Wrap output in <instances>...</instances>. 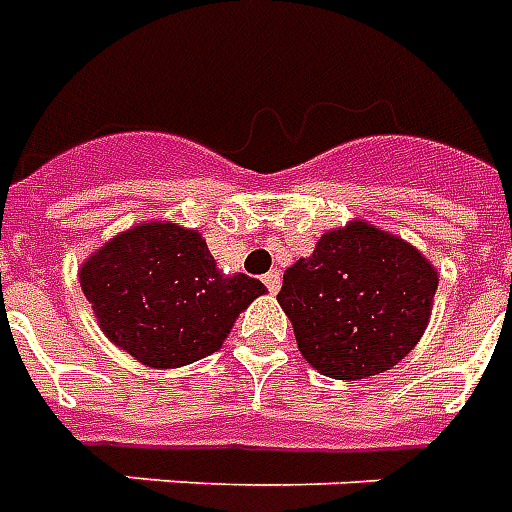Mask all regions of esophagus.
<instances>
[{"label": "esophagus", "mask_w": 512, "mask_h": 512, "mask_svg": "<svg viewBox=\"0 0 512 512\" xmlns=\"http://www.w3.org/2000/svg\"><path fill=\"white\" fill-rule=\"evenodd\" d=\"M280 283H283V278H280L278 270H270V272H267V275H264V286L270 288L272 294H278Z\"/></svg>", "instance_id": "34e87169"}]
</instances>
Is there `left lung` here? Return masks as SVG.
<instances>
[{
    "label": "left lung",
    "mask_w": 512,
    "mask_h": 512,
    "mask_svg": "<svg viewBox=\"0 0 512 512\" xmlns=\"http://www.w3.org/2000/svg\"><path fill=\"white\" fill-rule=\"evenodd\" d=\"M437 270L397 234L351 221L283 272L278 302L307 364L326 378L391 370L416 348L432 315Z\"/></svg>",
    "instance_id": "obj_1"
}]
</instances>
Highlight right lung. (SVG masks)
I'll return each instance as SVG.
<instances>
[{"instance_id":"1","label":"right lung","mask_w":512,"mask_h":512,"mask_svg":"<svg viewBox=\"0 0 512 512\" xmlns=\"http://www.w3.org/2000/svg\"><path fill=\"white\" fill-rule=\"evenodd\" d=\"M80 288L107 340L148 367H183L215 353L234 318L267 286L226 278L197 229L132 226L80 264Z\"/></svg>"}]
</instances>
